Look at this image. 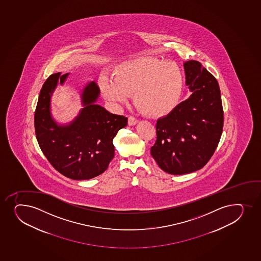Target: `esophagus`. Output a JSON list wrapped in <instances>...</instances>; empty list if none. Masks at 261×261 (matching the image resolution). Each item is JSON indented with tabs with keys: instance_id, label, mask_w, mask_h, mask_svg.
Segmentation results:
<instances>
[{
	"instance_id": "obj_1",
	"label": "esophagus",
	"mask_w": 261,
	"mask_h": 261,
	"mask_svg": "<svg viewBox=\"0 0 261 261\" xmlns=\"http://www.w3.org/2000/svg\"><path fill=\"white\" fill-rule=\"evenodd\" d=\"M139 122V120L136 119L135 116H132V115H130L128 117V125L129 126H135L136 124Z\"/></svg>"
}]
</instances>
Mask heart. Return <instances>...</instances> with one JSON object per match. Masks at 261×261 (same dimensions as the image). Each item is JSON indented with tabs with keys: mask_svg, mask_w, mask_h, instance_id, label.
Returning a JSON list of instances; mask_svg holds the SVG:
<instances>
[{
	"mask_svg": "<svg viewBox=\"0 0 261 261\" xmlns=\"http://www.w3.org/2000/svg\"><path fill=\"white\" fill-rule=\"evenodd\" d=\"M113 76L99 79L104 97L124 102L135 92V104L151 116L171 114L181 101L185 79L181 68L174 62L155 58L129 59L115 66Z\"/></svg>",
	"mask_w": 261,
	"mask_h": 261,
	"instance_id": "b5f03b06",
	"label": "heart"
}]
</instances>
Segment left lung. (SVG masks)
<instances>
[{"mask_svg":"<svg viewBox=\"0 0 261 261\" xmlns=\"http://www.w3.org/2000/svg\"><path fill=\"white\" fill-rule=\"evenodd\" d=\"M191 96L156 124L157 140L151 155L163 171L172 175L202 168L218 146L223 128L221 91L216 77L202 64H184Z\"/></svg>","mask_w":261,"mask_h":261,"instance_id":"8db88e82","label":"left lung"}]
</instances>
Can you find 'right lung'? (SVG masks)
<instances>
[{"label": "right lung", "mask_w": 261, "mask_h": 261, "mask_svg": "<svg viewBox=\"0 0 261 261\" xmlns=\"http://www.w3.org/2000/svg\"><path fill=\"white\" fill-rule=\"evenodd\" d=\"M69 73L50 75L39 93L34 127L39 147L50 165L65 177L90 179L103 173L115 156L113 140L127 124V118L107 111L95 103L100 94L92 81L82 93L84 108L68 125H58L50 115V96L58 82L63 84Z\"/></svg>", "instance_id": "right-lung-1"}]
</instances>
